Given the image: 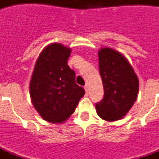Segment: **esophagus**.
Returning <instances> with one entry per match:
<instances>
[{
  "instance_id": "obj_1",
  "label": "esophagus",
  "mask_w": 159,
  "mask_h": 159,
  "mask_svg": "<svg viewBox=\"0 0 159 159\" xmlns=\"http://www.w3.org/2000/svg\"><path fill=\"white\" fill-rule=\"evenodd\" d=\"M84 89H85V91H86V95H89V87L87 86V85H85V86H84Z\"/></svg>"
}]
</instances>
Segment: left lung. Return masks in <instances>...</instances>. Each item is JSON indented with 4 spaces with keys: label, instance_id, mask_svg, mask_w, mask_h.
Returning a JSON list of instances; mask_svg holds the SVG:
<instances>
[{
    "label": "left lung",
    "instance_id": "1",
    "mask_svg": "<svg viewBox=\"0 0 159 159\" xmlns=\"http://www.w3.org/2000/svg\"><path fill=\"white\" fill-rule=\"evenodd\" d=\"M99 69L104 97L95 104L97 113L106 121H117L135 102L139 81L128 60L120 52L109 48L99 51Z\"/></svg>",
    "mask_w": 159,
    "mask_h": 159
}]
</instances>
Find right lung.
<instances>
[{
    "label": "right lung",
    "instance_id": "1",
    "mask_svg": "<svg viewBox=\"0 0 159 159\" xmlns=\"http://www.w3.org/2000/svg\"><path fill=\"white\" fill-rule=\"evenodd\" d=\"M71 50L52 43L37 59L30 93L41 117L50 123H62L74 112L85 90L76 83V73L67 65Z\"/></svg>",
    "mask_w": 159,
    "mask_h": 159
}]
</instances>
